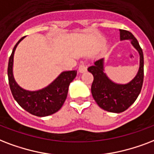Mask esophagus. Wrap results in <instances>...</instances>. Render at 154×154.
<instances>
[{
  "instance_id": "obj_1",
  "label": "esophagus",
  "mask_w": 154,
  "mask_h": 154,
  "mask_svg": "<svg viewBox=\"0 0 154 154\" xmlns=\"http://www.w3.org/2000/svg\"><path fill=\"white\" fill-rule=\"evenodd\" d=\"M87 71V67L84 65V63L83 62H81L80 64H79V71L80 72V73H83V72H85Z\"/></svg>"
}]
</instances>
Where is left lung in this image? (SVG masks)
Instances as JSON below:
<instances>
[{
    "label": "left lung",
    "mask_w": 154,
    "mask_h": 154,
    "mask_svg": "<svg viewBox=\"0 0 154 154\" xmlns=\"http://www.w3.org/2000/svg\"><path fill=\"white\" fill-rule=\"evenodd\" d=\"M120 41H130L140 55L139 70L130 82L120 84L111 80L104 72L103 58L95 61L94 65L88 68L94 77L91 94L95 101L103 110L115 113L125 111L135 102L140 92L144 79V56L138 41L132 33L124 29H120Z\"/></svg>",
    "instance_id": "left-lung-1"
}]
</instances>
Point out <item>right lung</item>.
Returning a JSON list of instances; mask_svg holds the SVG:
<instances>
[{"label": "right lung", "mask_w": 154, "mask_h": 154, "mask_svg": "<svg viewBox=\"0 0 154 154\" xmlns=\"http://www.w3.org/2000/svg\"><path fill=\"white\" fill-rule=\"evenodd\" d=\"M25 37L17 42L9 57L8 78L10 90L15 100L28 112L40 117L52 115L63 105L67 96L69 85L75 78L77 71L62 72L52 83L40 90L28 91L21 88L14 79L13 66L14 52L17 45Z\"/></svg>", "instance_id": "right-lung-1"}]
</instances>
